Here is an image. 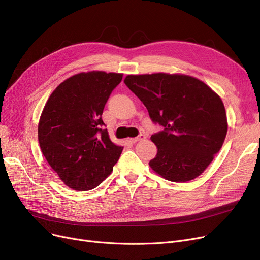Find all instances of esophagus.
I'll return each mask as SVG.
<instances>
[{"label":"esophagus","instance_id":"34e87169","mask_svg":"<svg viewBox=\"0 0 260 260\" xmlns=\"http://www.w3.org/2000/svg\"><path fill=\"white\" fill-rule=\"evenodd\" d=\"M146 139V135H144V134H140L138 137H136V138H132L131 139V141L133 142V143H136V142H138V141H143V140H145Z\"/></svg>","mask_w":260,"mask_h":260}]
</instances>
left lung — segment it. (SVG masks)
Here are the masks:
<instances>
[{
	"instance_id": "8db88e82",
	"label": "left lung",
	"mask_w": 260,
	"mask_h": 260,
	"mask_svg": "<svg viewBox=\"0 0 260 260\" xmlns=\"http://www.w3.org/2000/svg\"><path fill=\"white\" fill-rule=\"evenodd\" d=\"M125 85L141 100L155 124L151 167L163 178L186 182L201 175L224 142L228 122L219 95L202 81L170 74L129 75Z\"/></svg>"
}]
</instances>
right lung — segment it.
I'll list each match as a JSON object with an SVG mask.
<instances>
[{
    "mask_svg": "<svg viewBox=\"0 0 260 260\" xmlns=\"http://www.w3.org/2000/svg\"><path fill=\"white\" fill-rule=\"evenodd\" d=\"M122 74L89 72L68 78L52 91L41 115V151L60 179L73 189L98 186L112 173L122 146L108 137L104 106Z\"/></svg>",
    "mask_w": 260,
    "mask_h": 260,
    "instance_id": "obj_1",
    "label": "right lung"
}]
</instances>
